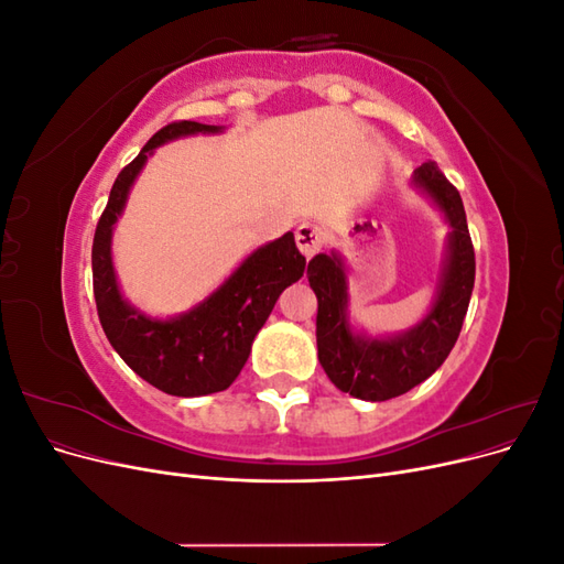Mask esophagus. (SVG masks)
I'll use <instances>...</instances> for the list:
<instances>
[{"mask_svg": "<svg viewBox=\"0 0 564 564\" xmlns=\"http://www.w3.org/2000/svg\"><path fill=\"white\" fill-rule=\"evenodd\" d=\"M324 242H327V235H324V230L317 224H313V220H303L296 228V245L301 253L308 256V259L324 247Z\"/></svg>", "mask_w": 564, "mask_h": 564, "instance_id": "obj_1", "label": "esophagus"}]
</instances>
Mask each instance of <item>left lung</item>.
<instances>
[{"instance_id": "left-lung-1", "label": "left lung", "mask_w": 564, "mask_h": 564, "mask_svg": "<svg viewBox=\"0 0 564 564\" xmlns=\"http://www.w3.org/2000/svg\"><path fill=\"white\" fill-rule=\"evenodd\" d=\"M414 178L445 212L452 235L437 299L412 332L392 338L352 334L346 317L348 286L340 259L336 253H317L308 263V282L317 296L319 365L338 390L369 402L404 395L447 360L464 327L475 284V251L458 191L435 162L421 164Z\"/></svg>"}]
</instances>
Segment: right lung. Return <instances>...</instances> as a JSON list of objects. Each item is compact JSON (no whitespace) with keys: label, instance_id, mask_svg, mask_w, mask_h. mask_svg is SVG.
<instances>
[{"label":"right lung","instance_id":"obj_1","mask_svg":"<svg viewBox=\"0 0 564 564\" xmlns=\"http://www.w3.org/2000/svg\"><path fill=\"white\" fill-rule=\"evenodd\" d=\"M220 127L199 122H172L162 127L112 183L110 199L98 218L91 270L100 327L119 357L150 386L176 398H197L226 390L242 371L253 336L284 289L303 278L305 259L296 249L294 232L256 249L226 284L197 308L174 319H150L133 311L117 289L110 237L122 214L129 187L158 145L187 133H216Z\"/></svg>","mask_w":564,"mask_h":564}]
</instances>
